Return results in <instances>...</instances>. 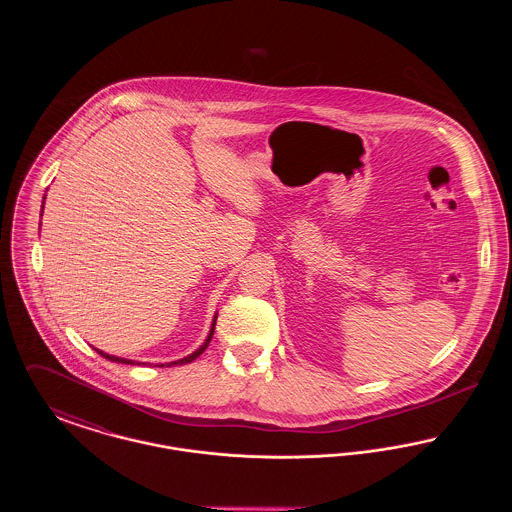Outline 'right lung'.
Returning <instances> with one entry per match:
<instances>
[{"mask_svg": "<svg viewBox=\"0 0 512 512\" xmlns=\"http://www.w3.org/2000/svg\"><path fill=\"white\" fill-rule=\"evenodd\" d=\"M42 209H44V205H42ZM215 322H217V317H215V320H213V326H211V332H209V336H207V340H205V343L197 349V351H194L192 355H188V357H184L182 361H176V363H171V365H186V363H192V361H195L205 349H207V345H209V341H211V338H213V332H215ZM98 353H101L99 349H96ZM101 357H105L107 361H113V363H124V365H134V361H126V359H119V357H113V355H107V353H101ZM167 365V366H171Z\"/></svg>", "mask_w": 512, "mask_h": 512, "instance_id": "obj_1", "label": "right lung"}]
</instances>
